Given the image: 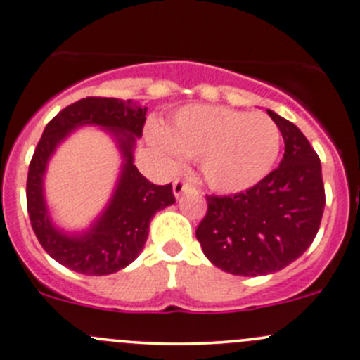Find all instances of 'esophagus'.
Listing matches in <instances>:
<instances>
[{
  "instance_id": "1",
  "label": "esophagus",
  "mask_w": 360,
  "mask_h": 360,
  "mask_svg": "<svg viewBox=\"0 0 360 360\" xmlns=\"http://www.w3.org/2000/svg\"><path fill=\"white\" fill-rule=\"evenodd\" d=\"M192 188H194V185L188 184V181H185V180H175V184H173V194H175L176 198H180V195L184 194V192L192 191Z\"/></svg>"
}]
</instances>
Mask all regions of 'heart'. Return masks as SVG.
<instances>
[{
  "label": "heart",
  "mask_w": 360,
  "mask_h": 360,
  "mask_svg": "<svg viewBox=\"0 0 360 360\" xmlns=\"http://www.w3.org/2000/svg\"><path fill=\"white\" fill-rule=\"evenodd\" d=\"M150 143L168 159H199L206 184L219 192H240L259 184L275 166L282 134L264 113L226 106H185L172 120L148 131Z\"/></svg>",
  "instance_id": "1"
}]
</instances>
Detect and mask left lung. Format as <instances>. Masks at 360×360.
Returning a JSON list of instances; mask_svg holds the SVG:
<instances>
[{"label": "left lung", "mask_w": 360, "mask_h": 360, "mask_svg": "<svg viewBox=\"0 0 360 360\" xmlns=\"http://www.w3.org/2000/svg\"><path fill=\"white\" fill-rule=\"evenodd\" d=\"M268 113L285 141L280 166L245 192L206 195L208 210L195 229L210 262L231 275H268L301 257L326 206L316 152L296 124Z\"/></svg>", "instance_id": "left-lung-1"}]
</instances>
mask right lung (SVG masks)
Returning a JSON list of instances; mask_svg holds the SVG:
<instances>
[{"mask_svg":"<svg viewBox=\"0 0 360 360\" xmlns=\"http://www.w3.org/2000/svg\"><path fill=\"white\" fill-rule=\"evenodd\" d=\"M147 106L131 99L84 98L60 110L47 124L27 172V213L31 227L52 259L82 275H112L129 266L143 248L155 212L175 202L172 184L155 185L133 165V147L141 136ZM112 130L123 152L120 184L98 222L84 235H66L50 222L43 199V175L55 147L77 127Z\"/></svg>","mask_w":360,"mask_h":360,"instance_id":"1","label":"right lung"}]
</instances>
